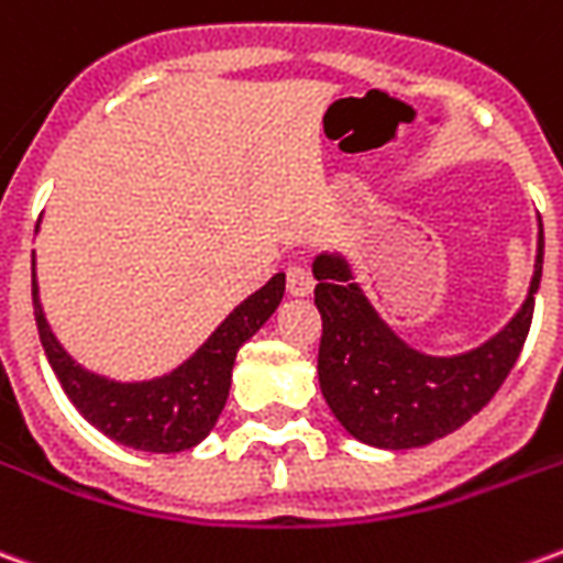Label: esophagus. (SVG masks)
I'll return each instance as SVG.
<instances>
[{"label": "esophagus", "instance_id": "obj_1", "mask_svg": "<svg viewBox=\"0 0 563 563\" xmlns=\"http://www.w3.org/2000/svg\"><path fill=\"white\" fill-rule=\"evenodd\" d=\"M313 286H317V280H313V274L305 265H292V268L286 271V289H289V295H310Z\"/></svg>", "mask_w": 563, "mask_h": 563}]
</instances>
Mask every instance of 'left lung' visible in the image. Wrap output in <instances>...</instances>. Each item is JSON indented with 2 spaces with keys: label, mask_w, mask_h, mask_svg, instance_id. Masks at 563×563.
I'll return each mask as SVG.
<instances>
[{
  "label": "left lung",
  "mask_w": 563,
  "mask_h": 563,
  "mask_svg": "<svg viewBox=\"0 0 563 563\" xmlns=\"http://www.w3.org/2000/svg\"><path fill=\"white\" fill-rule=\"evenodd\" d=\"M313 277L322 317L319 389L334 419L367 446H428L479 413L516 365L543 277V222L537 217L533 277L516 317L459 355H428L404 341L355 283L343 253H319Z\"/></svg>",
  "instance_id": "left-lung-1"
}]
</instances>
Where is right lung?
<instances>
[{
	"instance_id": "obj_1",
	"label": "right lung",
	"mask_w": 563,
	"mask_h": 563,
	"mask_svg": "<svg viewBox=\"0 0 563 563\" xmlns=\"http://www.w3.org/2000/svg\"><path fill=\"white\" fill-rule=\"evenodd\" d=\"M283 289H286V274H274L258 292L244 298L210 331L208 341L184 365H177L162 377L120 383L78 365L66 353V346L56 341L38 298L35 253H32V307H35L44 355L54 367L59 386L92 428L141 452H184L198 446L213 431L232 389L234 355L274 317V310L283 301Z\"/></svg>"
}]
</instances>
